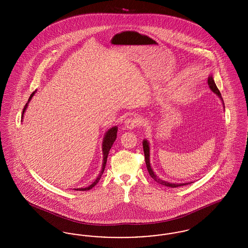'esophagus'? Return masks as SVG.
Wrapping results in <instances>:
<instances>
[{
  "label": "esophagus",
  "instance_id": "obj_1",
  "mask_svg": "<svg viewBox=\"0 0 248 248\" xmlns=\"http://www.w3.org/2000/svg\"><path fill=\"white\" fill-rule=\"evenodd\" d=\"M139 124V121L136 117H129L124 121V126L127 129H134Z\"/></svg>",
  "mask_w": 248,
  "mask_h": 248
}]
</instances>
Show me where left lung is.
<instances>
[{
    "instance_id": "8db88e82",
    "label": "left lung",
    "mask_w": 248,
    "mask_h": 248,
    "mask_svg": "<svg viewBox=\"0 0 248 248\" xmlns=\"http://www.w3.org/2000/svg\"><path fill=\"white\" fill-rule=\"evenodd\" d=\"M207 83H208V85H209V88L212 90L213 92L221 99L222 104H223V108H224L225 109L223 98H222L219 90L217 89V85H216V83H215V81H214V79H213L212 75H209V77H208V79H207ZM142 143H143V151H144V155H145V162H146V165H147V169H148V171H149L150 176L153 177L157 183H159V184H161V185H163V186H165V187H171V188H177V187L188 185L189 183H191V182H187V183H172V182L165 181L164 179L160 178L158 176H156L155 173L154 172V170H153V168H152V165H151V160H150L151 154H150V144H149V141H148L147 140H144L142 141Z\"/></svg>"
}]
</instances>
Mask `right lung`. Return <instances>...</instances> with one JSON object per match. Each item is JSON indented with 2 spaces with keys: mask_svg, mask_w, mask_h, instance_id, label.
I'll return each instance as SVG.
<instances>
[{
  "mask_svg": "<svg viewBox=\"0 0 248 248\" xmlns=\"http://www.w3.org/2000/svg\"><path fill=\"white\" fill-rule=\"evenodd\" d=\"M35 93L36 90L34 91V92H33V93H32V94H31V96L29 97V100H28V102L26 103V105H25V107H24L23 112H22V116H21L22 120H21V121H23L24 113H25V111H26V109H27V108H28V105H29L30 101L31 100L32 96L34 95ZM117 131H118V127H117V126H113V127H111V128H109V129L108 130L106 133H105V135H104V139H103V141H102V154H103V163H102V168H101V171H100L99 175H98L97 177L94 179V182H93L91 185H89L88 187H85V188H79V189H77V190H89V189H91L92 188H93V187H94V186L96 185V183L99 181L100 177H101L102 174H103V172H104V170H105V166H106L107 163V158H108V153H109V150H110V148H111L112 144L114 143L115 140H116V138H117Z\"/></svg>",
  "mask_w": 248,
  "mask_h": 248,
  "instance_id": "1",
  "label": "right lung"
}]
</instances>
